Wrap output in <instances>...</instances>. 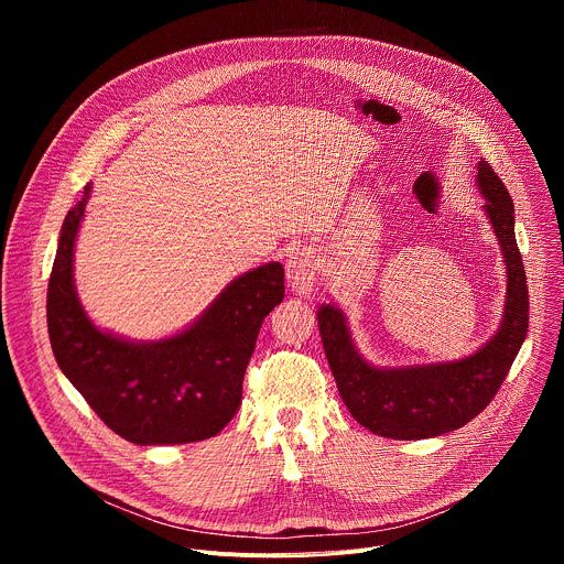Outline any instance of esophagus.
I'll use <instances>...</instances> for the list:
<instances>
[{"label": "esophagus", "instance_id": "1", "mask_svg": "<svg viewBox=\"0 0 564 564\" xmlns=\"http://www.w3.org/2000/svg\"><path fill=\"white\" fill-rule=\"evenodd\" d=\"M285 270H288L290 288L299 296H307L316 290V285H318V263H316V257L310 248L294 250L290 254L288 263H285Z\"/></svg>", "mask_w": 564, "mask_h": 564}]
</instances>
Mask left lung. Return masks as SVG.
Here are the masks:
<instances>
[{
	"instance_id": "8db88e82",
	"label": "left lung",
	"mask_w": 564,
	"mask_h": 564,
	"mask_svg": "<svg viewBox=\"0 0 564 564\" xmlns=\"http://www.w3.org/2000/svg\"><path fill=\"white\" fill-rule=\"evenodd\" d=\"M475 181L507 265L505 314L485 346L457 361L377 368L359 355L346 314L335 303L318 305V333L339 394L350 415L375 435L424 440L468 424L489 406L524 344L529 290L516 243L513 200L487 160L477 163Z\"/></svg>"
}]
</instances>
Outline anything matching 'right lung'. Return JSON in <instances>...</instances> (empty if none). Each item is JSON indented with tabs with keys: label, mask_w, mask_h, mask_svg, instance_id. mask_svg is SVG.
<instances>
[{
	"label": "right lung",
	"mask_w": 564,
	"mask_h": 564,
	"mask_svg": "<svg viewBox=\"0 0 564 564\" xmlns=\"http://www.w3.org/2000/svg\"><path fill=\"white\" fill-rule=\"evenodd\" d=\"M91 196L66 214L46 294L48 337L66 379L96 415L138 446L189 444L218 435L236 415L263 318L283 301V265L236 276L185 330L131 341L100 330L77 299L73 250Z\"/></svg>",
	"instance_id": "obj_1"
}]
</instances>
